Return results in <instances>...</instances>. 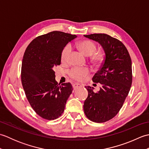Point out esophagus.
<instances>
[{"instance_id": "esophagus-1", "label": "esophagus", "mask_w": 149, "mask_h": 149, "mask_svg": "<svg viewBox=\"0 0 149 149\" xmlns=\"http://www.w3.org/2000/svg\"><path fill=\"white\" fill-rule=\"evenodd\" d=\"M72 86H73V88H74V89L75 90L78 88H81L82 86V85L80 84H79V83H75V84H73Z\"/></svg>"}]
</instances>
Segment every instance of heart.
I'll use <instances>...</instances> for the list:
<instances>
[{
    "instance_id": "heart-1",
    "label": "heart",
    "mask_w": 149,
    "mask_h": 149,
    "mask_svg": "<svg viewBox=\"0 0 149 149\" xmlns=\"http://www.w3.org/2000/svg\"><path fill=\"white\" fill-rule=\"evenodd\" d=\"M77 47L80 51L86 56H91V60L94 64L99 65L103 59V54L100 51H97V45L95 43L90 40H85L81 41L77 44ZM72 51V47L70 44L66 45L63 48L61 54V60L62 63L68 61L70 54ZM90 74V70L86 67L74 68L69 71L68 74L73 79L77 81H83Z\"/></svg>"
}]
</instances>
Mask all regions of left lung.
I'll list each match as a JSON object with an SVG mask.
<instances>
[{
	"label": "left lung",
	"mask_w": 149,
	"mask_h": 149,
	"mask_svg": "<svg viewBox=\"0 0 149 149\" xmlns=\"http://www.w3.org/2000/svg\"><path fill=\"white\" fill-rule=\"evenodd\" d=\"M84 37L95 41L105 52L103 63L92 78L101 84L97 93L93 87L86 86L88 96L84 102L87 118L97 123L105 122L119 112L132 84V62L125 45L106 34H91Z\"/></svg>",
	"instance_id": "left-lung-1"
}]
</instances>
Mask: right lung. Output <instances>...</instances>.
I'll return each mask as SVG.
<instances>
[{"label": "right lung", "instance_id": "1", "mask_svg": "<svg viewBox=\"0 0 149 149\" xmlns=\"http://www.w3.org/2000/svg\"><path fill=\"white\" fill-rule=\"evenodd\" d=\"M76 35L52 31L36 37L28 45L22 59L21 79L30 105L46 120L61 115L72 92L70 83L61 85L56 81L54 67L61 64V54Z\"/></svg>", "mask_w": 149, "mask_h": 149}]
</instances>
